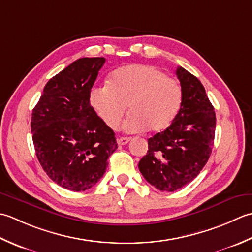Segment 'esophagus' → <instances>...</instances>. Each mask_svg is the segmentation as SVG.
I'll use <instances>...</instances> for the list:
<instances>
[{
	"instance_id": "obj_1",
	"label": "esophagus",
	"mask_w": 252,
	"mask_h": 252,
	"mask_svg": "<svg viewBox=\"0 0 252 252\" xmlns=\"http://www.w3.org/2000/svg\"><path fill=\"white\" fill-rule=\"evenodd\" d=\"M116 141H117V143H119L120 146H124V145H126V143H128L130 141V138L129 137H119L116 139Z\"/></svg>"
}]
</instances>
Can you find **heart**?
<instances>
[{
	"instance_id": "obj_1",
	"label": "heart",
	"mask_w": 252,
	"mask_h": 252,
	"mask_svg": "<svg viewBox=\"0 0 252 252\" xmlns=\"http://www.w3.org/2000/svg\"><path fill=\"white\" fill-rule=\"evenodd\" d=\"M182 102V87L175 79L155 66L143 64L117 68L107 85L90 92L92 107L113 129L120 126L128 106L130 115L123 125L127 132L165 129L175 119Z\"/></svg>"
}]
</instances>
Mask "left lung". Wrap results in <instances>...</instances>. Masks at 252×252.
<instances>
[{
  "label": "left lung",
  "mask_w": 252,
  "mask_h": 252,
  "mask_svg": "<svg viewBox=\"0 0 252 252\" xmlns=\"http://www.w3.org/2000/svg\"><path fill=\"white\" fill-rule=\"evenodd\" d=\"M183 102L165 130L148 139V152L138 166L148 183L162 191H175L196 178L212 152L214 107L196 76L178 66Z\"/></svg>",
  "instance_id": "obj_1"
}]
</instances>
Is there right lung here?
Segmentation results:
<instances>
[{"mask_svg": "<svg viewBox=\"0 0 252 252\" xmlns=\"http://www.w3.org/2000/svg\"><path fill=\"white\" fill-rule=\"evenodd\" d=\"M104 58H83L51 78L32 117V140L43 171L71 191L90 189L117 149L115 133L96 115L90 92Z\"/></svg>", "mask_w": 252, "mask_h": 252, "instance_id": "obj_1", "label": "right lung"}]
</instances>
